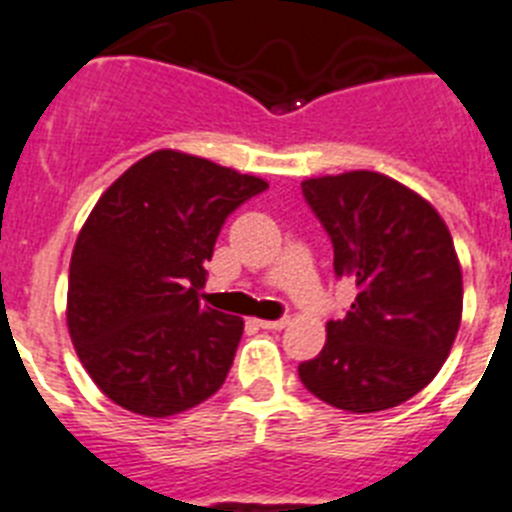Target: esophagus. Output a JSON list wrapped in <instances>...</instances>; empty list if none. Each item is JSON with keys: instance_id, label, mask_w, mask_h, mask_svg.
<instances>
[{"instance_id": "1", "label": "esophagus", "mask_w": 512, "mask_h": 512, "mask_svg": "<svg viewBox=\"0 0 512 512\" xmlns=\"http://www.w3.org/2000/svg\"><path fill=\"white\" fill-rule=\"evenodd\" d=\"M257 325L263 330H283L289 325V317H281V320H257Z\"/></svg>"}]
</instances>
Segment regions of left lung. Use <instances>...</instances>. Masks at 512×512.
Wrapping results in <instances>:
<instances>
[{
    "label": "left lung",
    "mask_w": 512,
    "mask_h": 512,
    "mask_svg": "<svg viewBox=\"0 0 512 512\" xmlns=\"http://www.w3.org/2000/svg\"><path fill=\"white\" fill-rule=\"evenodd\" d=\"M302 192L356 299L346 317L328 322V341L299 364V377L336 409H393L435 380L461 328L453 236L422 195L377 171L304 179Z\"/></svg>",
    "instance_id": "obj_1"
}]
</instances>
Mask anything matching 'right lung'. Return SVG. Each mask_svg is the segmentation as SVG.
Returning a JSON list of instances; mask_svg holds the SVG:
<instances>
[{
    "label": "right lung",
    "instance_id": "obj_1",
    "mask_svg": "<svg viewBox=\"0 0 512 512\" xmlns=\"http://www.w3.org/2000/svg\"><path fill=\"white\" fill-rule=\"evenodd\" d=\"M263 190L260 176L166 148L98 197L72 249L67 328L117 406L163 419L221 388L244 320L197 296L223 221Z\"/></svg>",
    "mask_w": 512,
    "mask_h": 512
}]
</instances>
